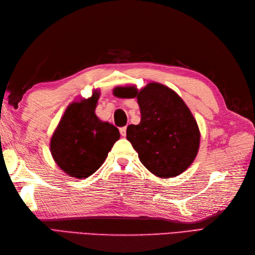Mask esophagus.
<instances>
[{
    "instance_id": "esophagus-1",
    "label": "esophagus",
    "mask_w": 255,
    "mask_h": 255,
    "mask_svg": "<svg viewBox=\"0 0 255 255\" xmlns=\"http://www.w3.org/2000/svg\"><path fill=\"white\" fill-rule=\"evenodd\" d=\"M126 131H127V127H122V128H120V132H121L122 136H125V135H126Z\"/></svg>"
}]
</instances>
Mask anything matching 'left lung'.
Returning a JSON list of instances; mask_svg holds the SVG:
<instances>
[{"mask_svg": "<svg viewBox=\"0 0 255 255\" xmlns=\"http://www.w3.org/2000/svg\"><path fill=\"white\" fill-rule=\"evenodd\" d=\"M113 94L136 98L141 122L127 127V140L149 172L158 178H174L193 164L200 131L191 110L174 90L152 82L140 90L115 87Z\"/></svg>", "mask_w": 255, "mask_h": 255, "instance_id": "left-lung-1", "label": "left lung"}]
</instances>
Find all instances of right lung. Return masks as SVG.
I'll list each match as a JSON object with an SVG mask.
<instances>
[{
	"label": "right lung",
	"mask_w": 255,
	"mask_h": 255,
	"mask_svg": "<svg viewBox=\"0 0 255 255\" xmlns=\"http://www.w3.org/2000/svg\"><path fill=\"white\" fill-rule=\"evenodd\" d=\"M99 97L96 89L88 99L69 104L50 138L51 156L72 178L85 179L95 173L121 136L119 129L96 115Z\"/></svg>",
	"instance_id": "add662e5"
}]
</instances>
